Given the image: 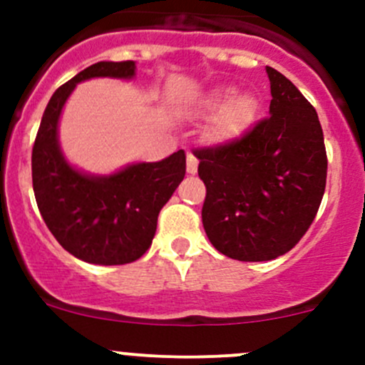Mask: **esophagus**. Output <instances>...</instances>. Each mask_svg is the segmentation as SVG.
<instances>
[{
  "label": "esophagus",
  "mask_w": 365,
  "mask_h": 365,
  "mask_svg": "<svg viewBox=\"0 0 365 365\" xmlns=\"http://www.w3.org/2000/svg\"><path fill=\"white\" fill-rule=\"evenodd\" d=\"M187 173L189 175H196L197 173V159L192 153H187Z\"/></svg>",
  "instance_id": "obj_1"
}]
</instances>
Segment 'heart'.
Returning a JSON list of instances; mask_svg holds the SVG:
<instances>
[{
    "mask_svg": "<svg viewBox=\"0 0 365 365\" xmlns=\"http://www.w3.org/2000/svg\"><path fill=\"white\" fill-rule=\"evenodd\" d=\"M196 111L217 113L210 134L217 143H233L247 134L259 113L252 93H237L235 86H215L197 101Z\"/></svg>",
    "mask_w": 365,
    "mask_h": 365,
    "instance_id": "obj_1",
    "label": "heart"
}]
</instances>
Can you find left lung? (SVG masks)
I'll return each mask as SVG.
<instances>
[{
	"label": "left lung",
	"mask_w": 365,
	"mask_h": 365,
	"mask_svg": "<svg viewBox=\"0 0 365 365\" xmlns=\"http://www.w3.org/2000/svg\"><path fill=\"white\" fill-rule=\"evenodd\" d=\"M270 116L231 145L196 150L206 185V237L224 256L270 261L298 244L327 183L318 114L281 72L267 67Z\"/></svg>",
	"instance_id": "obj_1"
}]
</instances>
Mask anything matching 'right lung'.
Here are the masks:
<instances>
[{
    "label": "right lung",
    "mask_w": 365,
    "mask_h": 365,
    "mask_svg": "<svg viewBox=\"0 0 365 365\" xmlns=\"http://www.w3.org/2000/svg\"><path fill=\"white\" fill-rule=\"evenodd\" d=\"M109 77L130 81L135 61H98L51 97L31 155L40 215L61 247L91 264H125L152 245L157 217L185 176V152L157 162H132L109 175H91L70 164L60 145V118L76 86Z\"/></svg>",
    "instance_id": "add662e5"
}]
</instances>
